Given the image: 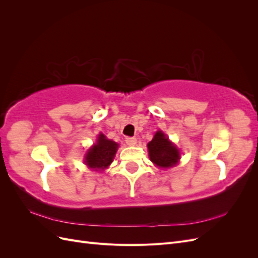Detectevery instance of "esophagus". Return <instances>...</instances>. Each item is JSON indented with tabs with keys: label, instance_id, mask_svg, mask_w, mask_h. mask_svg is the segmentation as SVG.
<instances>
[{
	"label": "esophagus",
	"instance_id": "1",
	"mask_svg": "<svg viewBox=\"0 0 258 258\" xmlns=\"http://www.w3.org/2000/svg\"><path fill=\"white\" fill-rule=\"evenodd\" d=\"M124 141H126V143H127L129 146H135V145L137 144V139L134 138V137H127L126 140H124Z\"/></svg>",
	"mask_w": 258,
	"mask_h": 258
}]
</instances>
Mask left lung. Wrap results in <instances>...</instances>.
<instances>
[{"label": "left lung", "instance_id": "8db88e82", "mask_svg": "<svg viewBox=\"0 0 258 258\" xmlns=\"http://www.w3.org/2000/svg\"><path fill=\"white\" fill-rule=\"evenodd\" d=\"M147 148L151 160L160 168L175 166L179 159L178 150L161 131L156 132L152 141L147 144Z\"/></svg>", "mask_w": 258, "mask_h": 258}]
</instances>
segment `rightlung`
I'll list each match as a JSON object with an SVG mask.
<instances>
[{"instance_id": "right-lung-1", "label": "right lung", "mask_w": 258, "mask_h": 258, "mask_svg": "<svg viewBox=\"0 0 258 258\" xmlns=\"http://www.w3.org/2000/svg\"><path fill=\"white\" fill-rule=\"evenodd\" d=\"M118 144L105 138L104 135H99L97 144L86 155V163L92 169H104L110 166L116 154Z\"/></svg>"}]
</instances>
